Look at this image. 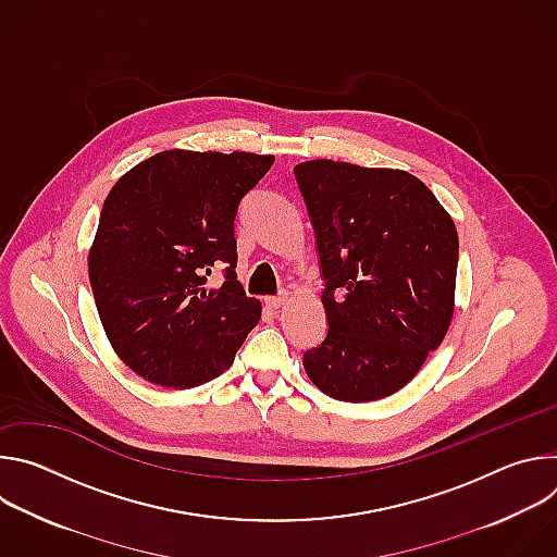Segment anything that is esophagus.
Masks as SVG:
<instances>
[{"label":"esophagus","mask_w":557,"mask_h":557,"mask_svg":"<svg viewBox=\"0 0 557 557\" xmlns=\"http://www.w3.org/2000/svg\"><path fill=\"white\" fill-rule=\"evenodd\" d=\"M286 301H288V295H286V293H282V295H277V297H267V299H264V304H267L271 310L282 308Z\"/></svg>","instance_id":"34e87169"}]
</instances>
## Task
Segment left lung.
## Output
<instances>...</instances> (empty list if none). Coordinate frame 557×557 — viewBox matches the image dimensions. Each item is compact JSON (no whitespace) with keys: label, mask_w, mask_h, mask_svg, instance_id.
I'll list each match as a JSON object with an SVG mask.
<instances>
[{"label":"left lung","mask_w":557,"mask_h":557,"mask_svg":"<svg viewBox=\"0 0 557 557\" xmlns=\"http://www.w3.org/2000/svg\"><path fill=\"white\" fill-rule=\"evenodd\" d=\"M326 280L329 335L308 379L363 404L408 385L454 314L458 233L417 176L317 158L295 165Z\"/></svg>","instance_id":"1"}]
</instances>
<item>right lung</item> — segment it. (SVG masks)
<instances>
[{"mask_svg": "<svg viewBox=\"0 0 557 557\" xmlns=\"http://www.w3.org/2000/svg\"><path fill=\"white\" fill-rule=\"evenodd\" d=\"M273 153L165 149L110 189L88 253L103 331L138 376L174 389L226 372L262 304L235 275L233 220ZM227 264L218 289L210 267Z\"/></svg>", "mask_w": 557, "mask_h": 557, "instance_id": "1", "label": "right lung"}]
</instances>
